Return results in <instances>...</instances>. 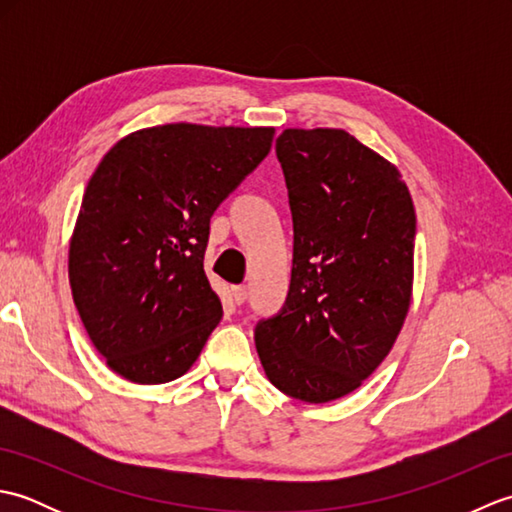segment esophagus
<instances>
[{
  "mask_svg": "<svg viewBox=\"0 0 512 512\" xmlns=\"http://www.w3.org/2000/svg\"><path fill=\"white\" fill-rule=\"evenodd\" d=\"M231 295H233V301H235V303H244L246 297H248V292H246L244 286H235Z\"/></svg>",
  "mask_w": 512,
  "mask_h": 512,
  "instance_id": "34e87169",
  "label": "esophagus"
}]
</instances>
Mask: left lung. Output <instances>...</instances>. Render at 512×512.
Returning a JSON list of instances; mask_svg holds the SVG:
<instances>
[{
	"mask_svg": "<svg viewBox=\"0 0 512 512\" xmlns=\"http://www.w3.org/2000/svg\"><path fill=\"white\" fill-rule=\"evenodd\" d=\"M295 226L286 306L255 330L270 383L312 405L352 394L385 361L413 292L416 209L396 165L345 129L277 138Z\"/></svg>",
	"mask_w": 512,
	"mask_h": 512,
	"instance_id": "8db88e82",
	"label": "left lung"
}]
</instances>
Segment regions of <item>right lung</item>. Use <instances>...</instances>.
Listing matches in <instances>:
<instances>
[{
	"instance_id": "add662e5",
	"label": "right lung",
	"mask_w": 512,
	"mask_h": 512,
	"mask_svg": "<svg viewBox=\"0 0 512 512\" xmlns=\"http://www.w3.org/2000/svg\"><path fill=\"white\" fill-rule=\"evenodd\" d=\"M275 127H145L94 169L70 237L74 306L107 367L138 385L187 374L222 319L204 273L213 211Z\"/></svg>"
}]
</instances>
